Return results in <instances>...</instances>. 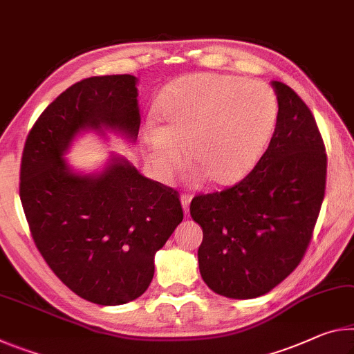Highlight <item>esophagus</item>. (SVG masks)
<instances>
[{
    "label": "esophagus",
    "instance_id": "34e87169",
    "mask_svg": "<svg viewBox=\"0 0 354 354\" xmlns=\"http://www.w3.org/2000/svg\"><path fill=\"white\" fill-rule=\"evenodd\" d=\"M190 201H192V197H189V195H181L183 211H184V214H186V216H189V206H190Z\"/></svg>",
    "mask_w": 354,
    "mask_h": 354
}]
</instances>
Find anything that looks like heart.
Listing matches in <instances>:
<instances>
[{
	"mask_svg": "<svg viewBox=\"0 0 354 354\" xmlns=\"http://www.w3.org/2000/svg\"><path fill=\"white\" fill-rule=\"evenodd\" d=\"M279 113L276 94L258 80L194 74L173 82L156 104L160 126L142 131L145 159L159 181H170L184 162L211 183H238L257 165L272 137Z\"/></svg>",
	"mask_w": 354,
	"mask_h": 354,
	"instance_id": "1",
	"label": "heart"
}]
</instances>
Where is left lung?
Instances as JSON below:
<instances>
[{
  "mask_svg": "<svg viewBox=\"0 0 354 354\" xmlns=\"http://www.w3.org/2000/svg\"><path fill=\"white\" fill-rule=\"evenodd\" d=\"M271 86L279 113L266 153L236 186L190 203L203 230L201 279L232 299L266 295L295 271L324 198L328 160L315 118L290 86Z\"/></svg>",
  "mask_w": 354,
  "mask_h": 354,
  "instance_id": "8db88e82",
  "label": "left lung"
}]
</instances>
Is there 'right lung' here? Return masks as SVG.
Segmentation results:
<instances>
[{"instance_id":"obj_1","label":"right lung","mask_w":354,"mask_h":354,"mask_svg":"<svg viewBox=\"0 0 354 354\" xmlns=\"http://www.w3.org/2000/svg\"><path fill=\"white\" fill-rule=\"evenodd\" d=\"M137 85L124 74L67 88L39 116L21 157L20 200L39 252L66 287L99 306L140 298L156 252L183 222L176 190L145 178L126 157L111 153L91 173L66 159L85 132L136 143Z\"/></svg>"}]
</instances>
